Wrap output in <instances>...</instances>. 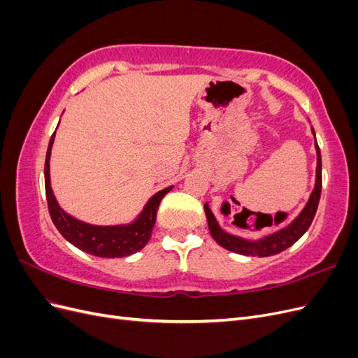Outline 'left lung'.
<instances>
[{
  "instance_id": "1",
  "label": "left lung",
  "mask_w": 358,
  "mask_h": 358,
  "mask_svg": "<svg viewBox=\"0 0 358 358\" xmlns=\"http://www.w3.org/2000/svg\"><path fill=\"white\" fill-rule=\"evenodd\" d=\"M310 131L313 138H315V129L310 127ZM313 146H315V152H317L315 185H313V189L305 204V208L300 210V213L294 220L289 221L285 227H282V229L259 237V239L251 241V239H245V237L227 233L225 230H222L220 222L216 221L213 212L209 208V203L206 201L204 204L206 218H208L209 231L215 239V242L221 245L222 248L229 249L231 252L248 255V257H270V255L282 252L291 245H294L310 227L313 216L317 213L320 196H321V152L317 143V138L315 142H313Z\"/></svg>"
}]
</instances>
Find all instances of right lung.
Returning a JSON list of instances; mask_svg holds the SVG:
<instances>
[{"label": "right lung", "instance_id": "obj_1", "mask_svg": "<svg viewBox=\"0 0 358 358\" xmlns=\"http://www.w3.org/2000/svg\"><path fill=\"white\" fill-rule=\"evenodd\" d=\"M55 134L57 129L50 137L46 154L45 187L50 218L58 231L66 237V241H69L76 248H79L80 251L100 258L129 257L138 252L140 249H143L149 242L150 236H152L159 203L167 192L175 188V185H170L155 192L145 203L143 209L129 222L115 225H95L80 221L61 208L50 185V155L53 142H55Z\"/></svg>", "mask_w": 358, "mask_h": 358}]
</instances>
